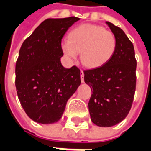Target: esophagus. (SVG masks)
I'll return each mask as SVG.
<instances>
[{
    "label": "esophagus",
    "mask_w": 151,
    "mask_h": 151,
    "mask_svg": "<svg viewBox=\"0 0 151 151\" xmlns=\"http://www.w3.org/2000/svg\"><path fill=\"white\" fill-rule=\"evenodd\" d=\"M80 76H81V82H84V72L82 70L80 71Z\"/></svg>",
    "instance_id": "1"
}]
</instances>
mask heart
<instances>
[{
    "mask_svg": "<svg viewBox=\"0 0 151 151\" xmlns=\"http://www.w3.org/2000/svg\"><path fill=\"white\" fill-rule=\"evenodd\" d=\"M116 38L111 31L101 26L82 24L69 32L68 40L61 44L63 52L75 60L81 52V61L87 68L101 67L116 52Z\"/></svg>",
    "mask_w": 151,
    "mask_h": 151,
    "instance_id": "b5f03b06",
    "label": "heart"
}]
</instances>
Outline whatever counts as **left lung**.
Listing matches in <instances>:
<instances>
[{"mask_svg":"<svg viewBox=\"0 0 151 151\" xmlns=\"http://www.w3.org/2000/svg\"><path fill=\"white\" fill-rule=\"evenodd\" d=\"M106 23L116 38V52L103 66L84 71V81L92 91L88 103L91 119L100 127L116 125L127 116L136 90L133 43L120 27Z\"/></svg>","mask_w":151,"mask_h":151,"instance_id":"obj_1","label":"left lung"}]
</instances>
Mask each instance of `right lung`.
<instances>
[{
  "label": "right lung",
  "mask_w": 151,
  "mask_h": 151,
  "mask_svg": "<svg viewBox=\"0 0 151 151\" xmlns=\"http://www.w3.org/2000/svg\"><path fill=\"white\" fill-rule=\"evenodd\" d=\"M80 18H48L25 40L15 67V86L28 116L40 124L61 118L66 103L81 84L80 69L63 67L61 40Z\"/></svg>",
  "instance_id": "right-lung-1"
}]
</instances>
